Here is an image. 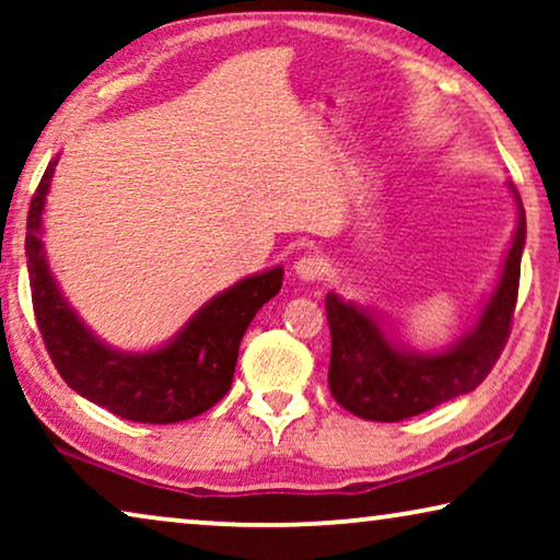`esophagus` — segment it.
<instances>
[{
    "label": "esophagus",
    "instance_id": "esophagus-1",
    "mask_svg": "<svg viewBox=\"0 0 560 560\" xmlns=\"http://www.w3.org/2000/svg\"><path fill=\"white\" fill-rule=\"evenodd\" d=\"M326 272V262L316 255H303L301 259L295 262V275L301 278L303 282H313L318 280L320 275Z\"/></svg>",
    "mask_w": 560,
    "mask_h": 560
}]
</instances>
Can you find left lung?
<instances>
[{"mask_svg": "<svg viewBox=\"0 0 560 560\" xmlns=\"http://www.w3.org/2000/svg\"><path fill=\"white\" fill-rule=\"evenodd\" d=\"M510 190L517 201V229L500 280L477 324L448 349L418 354L395 347L370 311L343 303L334 293L326 295V318L331 328L328 387L341 408L364 420L397 423L471 393L492 372L515 316L520 259L525 247V209L512 183Z\"/></svg>", "mask_w": 560, "mask_h": 560, "instance_id": "left-lung-1", "label": "left lung"}]
</instances>
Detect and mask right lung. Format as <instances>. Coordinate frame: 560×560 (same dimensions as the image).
<instances>
[{
    "instance_id": "obj_1",
    "label": "right lung",
    "mask_w": 560,
    "mask_h": 560,
    "mask_svg": "<svg viewBox=\"0 0 560 560\" xmlns=\"http://www.w3.org/2000/svg\"><path fill=\"white\" fill-rule=\"evenodd\" d=\"M56 165L52 160L30 201L25 255L35 320L58 374L86 400L135 423L201 416L232 387L242 336L255 313L278 295L282 267L244 278L211 298L165 347L142 354L106 347L63 301L45 259L40 229Z\"/></svg>"
}]
</instances>
